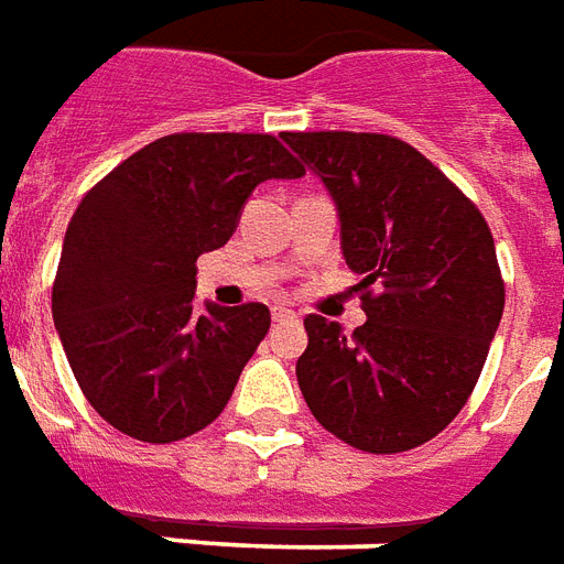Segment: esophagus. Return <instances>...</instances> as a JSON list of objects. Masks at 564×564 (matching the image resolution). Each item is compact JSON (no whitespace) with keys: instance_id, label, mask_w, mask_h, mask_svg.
Masks as SVG:
<instances>
[{"instance_id":"1","label":"esophagus","mask_w":564,"mask_h":564,"mask_svg":"<svg viewBox=\"0 0 564 564\" xmlns=\"http://www.w3.org/2000/svg\"><path fill=\"white\" fill-rule=\"evenodd\" d=\"M271 319H274V323H286V319H295V311L278 304V307H271Z\"/></svg>"}]
</instances>
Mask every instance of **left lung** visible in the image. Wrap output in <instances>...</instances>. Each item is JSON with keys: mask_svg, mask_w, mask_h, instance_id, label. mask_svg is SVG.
I'll return each instance as SVG.
<instances>
[{"mask_svg": "<svg viewBox=\"0 0 564 564\" xmlns=\"http://www.w3.org/2000/svg\"><path fill=\"white\" fill-rule=\"evenodd\" d=\"M283 143L335 199L367 314L352 335L325 316L304 319L307 349L295 365L304 403L352 448L410 452L463 410L502 319L490 227L398 137L314 131L283 133Z\"/></svg>", "mask_w": 564, "mask_h": 564, "instance_id": "8db88e82", "label": "left lung"}]
</instances>
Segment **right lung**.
I'll list each match as a JSON object with an SVG mask.
<instances>
[{"mask_svg":"<svg viewBox=\"0 0 564 564\" xmlns=\"http://www.w3.org/2000/svg\"><path fill=\"white\" fill-rule=\"evenodd\" d=\"M302 176L269 133H170L83 197L62 241L53 323L107 424L164 445L224 412L271 314L199 311L197 257L227 245L253 187Z\"/></svg>","mask_w":564,"mask_h":564,"instance_id":"1","label":"right lung"}]
</instances>
